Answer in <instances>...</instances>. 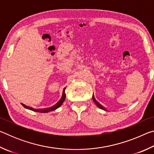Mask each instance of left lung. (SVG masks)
<instances>
[{
	"label": "left lung",
	"instance_id": "obj_1",
	"mask_svg": "<svg viewBox=\"0 0 154 154\" xmlns=\"http://www.w3.org/2000/svg\"><path fill=\"white\" fill-rule=\"evenodd\" d=\"M92 99H93V100H94V102L95 103V104L96 105V106H98V107H99L100 109H103V110H106V109H105V107H103V106L100 105V104H99V103L98 102H97V101L96 100V99H95V98H94V96H92Z\"/></svg>",
	"mask_w": 154,
	"mask_h": 154
}]
</instances>
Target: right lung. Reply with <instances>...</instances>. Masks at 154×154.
<instances>
[{
	"label": "right lung",
	"instance_id": "right-lung-1",
	"mask_svg": "<svg viewBox=\"0 0 154 154\" xmlns=\"http://www.w3.org/2000/svg\"><path fill=\"white\" fill-rule=\"evenodd\" d=\"M65 89H66V88H64L63 90V93H62V98H60V100L58 103H57L55 105H54L53 106H51V107H49V108H46V109H33L32 107H30V106H28L24 105V104H22L24 106V108H26L28 109H30L31 111H36V112H40V113H48V112L49 111H54L55 110V109H58V107H60L62 105V104L63 103V102L65 100V98H66V94H65L64 93V91Z\"/></svg>",
	"mask_w": 154,
	"mask_h": 154
}]
</instances>
